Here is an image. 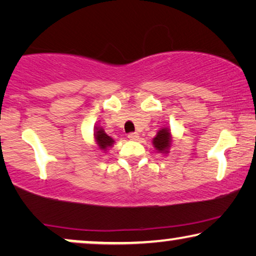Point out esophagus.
<instances>
[{"mask_svg": "<svg viewBox=\"0 0 256 256\" xmlns=\"http://www.w3.org/2000/svg\"><path fill=\"white\" fill-rule=\"evenodd\" d=\"M128 138L132 141H136V140H138V132H130V134H128Z\"/></svg>", "mask_w": 256, "mask_h": 256, "instance_id": "1", "label": "esophagus"}]
</instances>
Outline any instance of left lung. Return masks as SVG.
Returning <instances> with one entry per match:
<instances>
[{
	"instance_id": "8db88e82",
	"label": "left lung",
	"mask_w": 256,
	"mask_h": 256,
	"mask_svg": "<svg viewBox=\"0 0 256 256\" xmlns=\"http://www.w3.org/2000/svg\"><path fill=\"white\" fill-rule=\"evenodd\" d=\"M171 143H172V136L169 128L160 129L155 138H152L154 148L160 154H169Z\"/></svg>"
}]
</instances>
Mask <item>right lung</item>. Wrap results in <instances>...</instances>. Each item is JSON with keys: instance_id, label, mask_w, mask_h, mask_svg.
Returning a JSON list of instances; mask_svg holds the SVG:
<instances>
[{"instance_id": "1", "label": "right lung", "mask_w": 256, "mask_h": 256, "mask_svg": "<svg viewBox=\"0 0 256 256\" xmlns=\"http://www.w3.org/2000/svg\"><path fill=\"white\" fill-rule=\"evenodd\" d=\"M94 140H96L98 148L102 150V152H106L108 148H110L114 144V140L110 136H108L104 132V128L101 127H96V129H94Z\"/></svg>"}]
</instances>
